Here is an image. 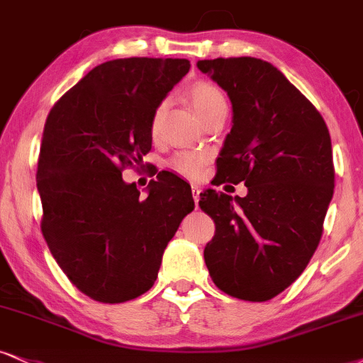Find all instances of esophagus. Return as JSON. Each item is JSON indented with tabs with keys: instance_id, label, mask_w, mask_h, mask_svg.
<instances>
[{
	"instance_id": "1",
	"label": "esophagus",
	"mask_w": 363,
	"mask_h": 363,
	"mask_svg": "<svg viewBox=\"0 0 363 363\" xmlns=\"http://www.w3.org/2000/svg\"><path fill=\"white\" fill-rule=\"evenodd\" d=\"M200 194H202V190H200V186H196V185L191 186V195H194V200H195V203H196V205H199Z\"/></svg>"
}]
</instances>
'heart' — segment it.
<instances>
[{
    "mask_svg": "<svg viewBox=\"0 0 363 363\" xmlns=\"http://www.w3.org/2000/svg\"><path fill=\"white\" fill-rule=\"evenodd\" d=\"M189 97L191 106L195 107L196 114L200 116L203 121L210 118L212 114H216L217 111L227 109V101L223 92L213 84L205 82V80H199V82L191 84L189 89ZM164 104H160L156 107L153 118H151V133L158 134L161 128V121L164 116ZM207 163V156L203 153H196V151H185V153L177 155L172 160V168L177 173L183 174V177L189 178H199L202 173V168Z\"/></svg>",
    "mask_w": 363,
    "mask_h": 363,
    "instance_id": "heart-1",
    "label": "heart"
}]
</instances>
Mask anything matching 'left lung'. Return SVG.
<instances>
[{"instance_id": "obj_1", "label": "left lung", "mask_w": 363, "mask_h": 363, "mask_svg": "<svg viewBox=\"0 0 363 363\" xmlns=\"http://www.w3.org/2000/svg\"><path fill=\"white\" fill-rule=\"evenodd\" d=\"M196 67L227 92L234 113L218 182L247 186L235 199L200 194V208L216 222L205 264L223 293L267 301L298 279L320 244L335 186L328 128L269 62L232 57Z\"/></svg>"}]
</instances>
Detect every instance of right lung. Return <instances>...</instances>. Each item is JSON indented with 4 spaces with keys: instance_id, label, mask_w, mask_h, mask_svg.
Here are the masks:
<instances>
[{
    "instance_id": "1",
    "label": "right lung",
    "mask_w": 363,
    "mask_h": 363,
    "mask_svg": "<svg viewBox=\"0 0 363 363\" xmlns=\"http://www.w3.org/2000/svg\"><path fill=\"white\" fill-rule=\"evenodd\" d=\"M186 58H116L52 107L37 169L42 234L75 288L124 303L155 284L161 257L194 210L186 182L160 173L141 196L123 168L151 150V118L189 74Z\"/></svg>"
}]
</instances>
